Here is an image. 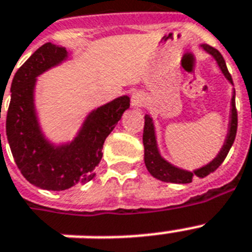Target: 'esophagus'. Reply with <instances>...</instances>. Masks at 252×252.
<instances>
[{"mask_svg": "<svg viewBox=\"0 0 252 252\" xmlns=\"http://www.w3.org/2000/svg\"><path fill=\"white\" fill-rule=\"evenodd\" d=\"M144 103H145V98L140 93H133L132 94V96H130V104H132L133 108H138V107L144 106Z\"/></svg>", "mask_w": 252, "mask_h": 252, "instance_id": "34e87169", "label": "esophagus"}]
</instances>
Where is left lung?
Instances as JSON below:
<instances>
[{
  "label": "left lung",
  "instance_id": "1",
  "mask_svg": "<svg viewBox=\"0 0 252 252\" xmlns=\"http://www.w3.org/2000/svg\"><path fill=\"white\" fill-rule=\"evenodd\" d=\"M204 52H207L209 56L216 61V65L219 66L220 72L222 73V76L226 78V81L231 86L233 80L229 70L226 68V63L221 56V53L217 49L212 48L207 44L200 45ZM237 126H238V119H237V110H235V90L233 87L231 90V99H230V115H229V124H227V133L226 137L223 140V144L221 149L216 157L209 161L208 163L203 165L201 167L195 168V170H186L179 166H175L171 162H168L161 154V150L158 148L157 142V132H156V126H154L153 118H150V115H145V126H144V134H142V142H144V161L148 171L150 175L154 176L156 179L167 182V183H176V184H187L191 183L192 178H205L211 172L219 168V166L226 158L229 150L235 140L237 134Z\"/></svg>",
  "mask_w": 252,
  "mask_h": 252
}]
</instances>
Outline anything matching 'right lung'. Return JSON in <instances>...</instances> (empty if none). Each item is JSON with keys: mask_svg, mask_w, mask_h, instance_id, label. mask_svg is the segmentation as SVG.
I'll use <instances>...</instances> for the list:
<instances>
[{"mask_svg": "<svg viewBox=\"0 0 252 252\" xmlns=\"http://www.w3.org/2000/svg\"><path fill=\"white\" fill-rule=\"evenodd\" d=\"M68 60L65 47L45 43L18 69L10 87L6 136L14 161L30 183L48 191H64L94 178L104 140L130 103L128 95L118 96L91 110L72 140H51L37 114V77Z\"/></svg>", "mask_w": 252, "mask_h": 252, "instance_id": "add662e5", "label": "right lung"}]
</instances>
